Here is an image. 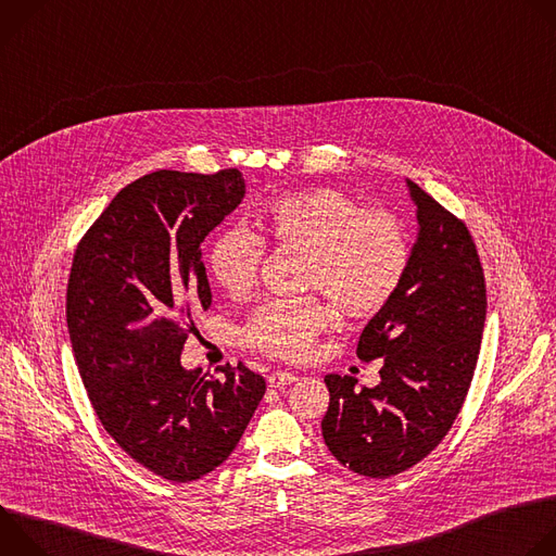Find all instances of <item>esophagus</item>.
Masks as SVG:
<instances>
[{
  "mask_svg": "<svg viewBox=\"0 0 556 556\" xmlns=\"http://www.w3.org/2000/svg\"><path fill=\"white\" fill-rule=\"evenodd\" d=\"M294 380H296V376L290 374V371H273V374L268 376V384H270L273 389H283L286 384H292Z\"/></svg>",
  "mask_w": 556,
  "mask_h": 556,
  "instance_id": "esophagus-1",
  "label": "esophagus"
}]
</instances>
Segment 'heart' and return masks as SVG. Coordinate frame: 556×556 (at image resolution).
I'll return each instance as SVG.
<instances>
[{"label":"heart","mask_w":556,"mask_h":556,"mask_svg":"<svg viewBox=\"0 0 556 556\" xmlns=\"http://www.w3.org/2000/svg\"><path fill=\"white\" fill-rule=\"evenodd\" d=\"M266 247L301 255V288L324 292L352 319L387 307L409 268L403 222L387 208H363L352 195L321 187L283 198L260 217L257 232L226 226L208 244L206 264L230 296L249 294L264 264ZM330 321L319 296L266 301L244 326L249 348L281 361H303Z\"/></svg>","instance_id":"b5f03b06"}]
</instances>
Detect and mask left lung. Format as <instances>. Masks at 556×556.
Masks as SVG:
<instances>
[{"label":"left lung","instance_id":"obj_1","mask_svg":"<svg viewBox=\"0 0 556 556\" xmlns=\"http://www.w3.org/2000/svg\"><path fill=\"white\" fill-rule=\"evenodd\" d=\"M418 242L405 281L365 326L356 354L380 358V382L328 374L321 431L330 453L384 480L427 457L453 427L478 365L486 321L484 268L466 224L407 180Z\"/></svg>","mask_w":556,"mask_h":556}]
</instances>
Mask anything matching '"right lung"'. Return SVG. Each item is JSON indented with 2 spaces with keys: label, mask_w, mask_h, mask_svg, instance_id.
<instances>
[{
  "label": "right lung",
  "mask_w": 556,
  "mask_h": 556,
  "mask_svg": "<svg viewBox=\"0 0 556 556\" xmlns=\"http://www.w3.org/2000/svg\"><path fill=\"white\" fill-rule=\"evenodd\" d=\"M244 193L237 169L147 174L74 251L65 314L88 399L112 440L169 482L215 470L266 393L244 363L222 378L180 365L191 309L211 305L202 242Z\"/></svg>",
  "instance_id": "add662e5"
}]
</instances>
